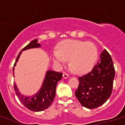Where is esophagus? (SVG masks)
Wrapping results in <instances>:
<instances>
[{
	"label": "esophagus",
	"mask_w": 125,
	"mask_h": 125,
	"mask_svg": "<svg viewBox=\"0 0 125 125\" xmlns=\"http://www.w3.org/2000/svg\"><path fill=\"white\" fill-rule=\"evenodd\" d=\"M69 78V75L67 74H63V78L64 79H66V78Z\"/></svg>",
	"instance_id": "1"
}]
</instances>
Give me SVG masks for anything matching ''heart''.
I'll list each match as a JSON object with an SVG mask.
<instances>
[{"label":"heart","mask_w":125,"mask_h":125,"mask_svg":"<svg viewBox=\"0 0 125 125\" xmlns=\"http://www.w3.org/2000/svg\"><path fill=\"white\" fill-rule=\"evenodd\" d=\"M57 51L52 52V58L58 66L69 65L76 74H85L92 70L98 58V49L92 42L81 40H64L59 42Z\"/></svg>","instance_id":"obj_1"}]
</instances>
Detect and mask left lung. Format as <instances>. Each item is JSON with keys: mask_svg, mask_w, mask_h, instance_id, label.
Instances as JSON below:
<instances>
[{"mask_svg": "<svg viewBox=\"0 0 125 125\" xmlns=\"http://www.w3.org/2000/svg\"><path fill=\"white\" fill-rule=\"evenodd\" d=\"M115 69L112 59L104 49L91 72L79 77L75 96L83 106L93 109L103 105L112 92Z\"/></svg>", "mask_w": 125, "mask_h": 125, "instance_id": "1", "label": "left lung"}]
</instances>
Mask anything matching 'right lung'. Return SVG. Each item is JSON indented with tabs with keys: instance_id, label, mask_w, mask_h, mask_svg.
Returning a JSON list of instances; mask_svg holds the SVG:
<instances>
[{
	"instance_id": "1",
	"label": "right lung",
	"mask_w": 125,
	"mask_h": 125,
	"mask_svg": "<svg viewBox=\"0 0 125 125\" xmlns=\"http://www.w3.org/2000/svg\"><path fill=\"white\" fill-rule=\"evenodd\" d=\"M41 44L38 43V40H33L28 45L21 50L17 57L14 66L16 65L19 58H20L22 51L28 49L40 48ZM15 68H13V73L14 74ZM62 78V73L56 72L54 71H47L42 83V87L36 93L32 96L22 95L19 90L17 85L14 83V89L19 101L24 106L33 112H41L48 108L52 103L56 95V88L57 83Z\"/></svg>"
}]
</instances>
